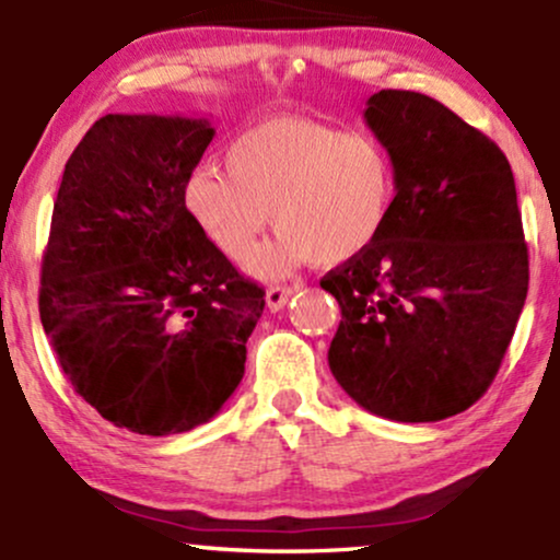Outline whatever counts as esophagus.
Returning <instances> with one entry per match:
<instances>
[{
    "mask_svg": "<svg viewBox=\"0 0 560 560\" xmlns=\"http://www.w3.org/2000/svg\"><path fill=\"white\" fill-rule=\"evenodd\" d=\"M298 284H276V287H268V292H266V305L271 307V311L276 313V311H281V307L287 305L289 300L294 298V292H298Z\"/></svg>",
    "mask_w": 560,
    "mask_h": 560,
    "instance_id": "34e87169",
    "label": "esophagus"
}]
</instances>
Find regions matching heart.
Masks as SVG:
<instances>
[{
	"label": "heart",
	"instance_id": "obj_1",
	"mask_svg": "<svg viewBox=\"0 0 560 560\" xmlns=\"http://www.w3.org/2000/svg\"><path fill=\"white\" fill-rule=\"evenodd\" d=\"M226 173L197 171L186 182L191 221L223 258L244 260L260 234L279 236L247 262L276 279L305 262L361 258L389 226L397 163L387 141L305 115H271L229 144Z\"/></svg>",
	"mask_w": 560,
	"mask_h": 560
}]
</instances>
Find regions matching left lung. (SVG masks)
<instances>
[{
	"mask_svg": "<svg viewBox=\"0 0 560 560\" xmlns=\"http://www.w3.org/2000/svg\"><path fill=\"white\" fill-rule=\"evenodd\" d=\"M365 124L397 163L389 226L320 279L342 320L329 369L361 408L423 423L490 389L529 289L508 158L442 102L382 89Z\"/></svg>",
	"mask_w": 560,
	"mask_h": 560,
	"instance_id": "8db88e82",
	"label": "left lung"
}]
</instances>
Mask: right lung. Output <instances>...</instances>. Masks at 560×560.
Returning a JSON list of instances; mask_svg holds the SVG:
<instances>
[{
  "label": "right lung",
  "mask_w": 560,
  "mask_h": 560,
  "mask_svg": "<svg viewBox=\"0 0 560 560\" xmlns=\"http://www.w3.org/2000/svg\"><path fill=\"white\" fill-rule=\"evenodd\" d=\"M213 137L205 118L105 115L57 191L38 316L73 389L128 432L213 419L266 305L184 205Z\"/></svg>",
  "instance_id": "1"
}]
</instances>
